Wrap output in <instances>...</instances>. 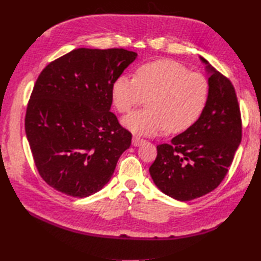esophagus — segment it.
<instances>
[{
	"label": "esophagus",
	"instance_id": "1",
	"mask_svg": "<svg viewBox=\"0 0 261 261\" xmlns=\"http://www.w3.org/2000/svg\"><path fill=\"white\" fill-rule=\"evenodd\" d=\"M143 142H145V140L141 139V138H139V137H137V136H135L134 139H132V145H134L135 147H139L140 145H142Z\"/></svg>",
	"mask_w": 261,
	"mask_h": 261
}]
</instances>
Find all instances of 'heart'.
Instances as JSON below:
<instances>
[{"label":"heart","instance_id":"heart-1","mask_svg":"<svg viewBox=\"0 0 261 261\" xmlns=\"http://www.w3.org/2000/svg\"><path fill=\"white\" fill-rule=\"evenodd\" d=\"M210 96L204 75L190 71L171 59H158L140 65L135 77L120 75L111 86V98L120 113H126L148 97V109L135 111L122 120L127 130L152 136L167 129L178 134L191 127L202 115Z\"/></svg>","mask_w":261,"mask_h":261}]
</instances>
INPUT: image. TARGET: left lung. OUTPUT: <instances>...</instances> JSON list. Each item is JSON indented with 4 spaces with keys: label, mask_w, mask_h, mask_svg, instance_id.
<instances>
[{
    "label": "left lung",
    "mask_w": 261,
    "mask_h": 261,
    "mask_svg": "<svg viewBox=\"0 0 261 261\" xmlns=\"http://www.w3.org/2000/svg\"><path fill=\"white\" fill-rule=\"evenodd\" d=\"M199 58L210 73L206 107L191 127L170 143L157 146V158L149 168L159 190L181 202L201 197L221 184L242 137L233 85L206 59Z\"/></svg>",
    "instance_id": "8db88e82"
}]
</instances>
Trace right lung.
Returning <instances> with one entry per match:
<instances>
[{
	"mask_svg": "<svg viewBox=\"0 0 261 261\" xmlns=\"http://www.w3.org/2000/svg\"><path fill=\"white\" fill-rule=\"evenodd\" d=\"M122 48H79L38 76L25 134L39 174L73 197L98 192L112 177L132 135L111 112V86L137 58Z\"/></svg>",
	"mask_w": 261,
	"mask_h": 261,
	"instance_id": "obj_1",
	"label": "right lung"
}]
</instances>
